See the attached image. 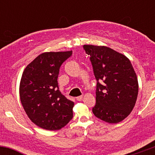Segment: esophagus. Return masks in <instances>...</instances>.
Segmentation results:
<instances>
[{
  "label": "esophagus",
  "mask_w": 155,
  "mask_h": 155,
  "mask_svg": "<svg viewBox=\"0 0 155 155\" xmlns=\"http://www.w3.org/2000/svg\"><path fill=\"white\" fill-rule=\"evenodd\" d=\"M82 98H83V96L82 95H81V96H79L76 97V100H77L78 101H81L82 100Z\"/></svg>",
  "instance_id": "esophagus-1"
}]
</instances>
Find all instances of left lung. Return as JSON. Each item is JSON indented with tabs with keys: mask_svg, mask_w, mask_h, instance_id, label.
<instances>
[{
	"mask_svg": "<svg viewBox=\"0 0 155 155\" xmlns=\"http://www.w3.org/2000/svg\"><path fill=\"white\" fill-rule=\"evenodd\" d=\"M90 56L97 80L96 104L92 109L97 118L118 123L127 118L138 95L137 74L129 59L106 46L84 45Z\"/></svg>",
	"mask_w": 155,
	"mask_h": 155,
	"instance_id": "8db88e82",
	"label": "left lung"
}]
</instances>
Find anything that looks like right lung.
I'll use <instances>...</instances> for the list:
<instances>
[{"instance_id":"add662e5","label":"right lung","mask_w":155,"mask_h":155,"mask_svg":"<svg viewBox=\"0 0 155 155\" xmlns=\"http://www.w3.org/2000/svg\"><path fill=\"white\" fill-rule=\"evenodd\" d=\"M72 51L45 52L25 69L21 79V103L28 118L43 129L56 130L73 118L74 103L59 90V70Z\"/></svg>"}]
</instances>
